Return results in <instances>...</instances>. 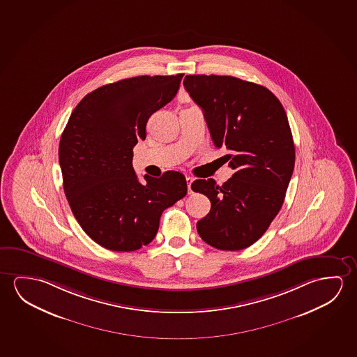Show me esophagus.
<instances>
[{
  "instance_id": "34e87169",
  "label": "esophagus",
  "mask_w": 357,
  "mask_h": 357,
  "mask_svg": "<svg viewBox=\"0 0 357 357\" xmlns=\"http://www.w3.org/2000/svg\"><path fill=\"white\" fill-rule=\"evenodd\" d=\"M192 176H187L188 192H189V194H192Z\"/></svg>"
}]
</instances>
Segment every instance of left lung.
Segmentation results:
<instances>
[{
	"instance_id": "1",
	"label": "left lung",
	"mask_w": 357,
	"mask_h": 357,
	"mask_svg": "<svg viewBox=\"0 0 357 357\" xmlns=\"http://www.w3.org/2000/svg\"><path fill=\"white\" fill-rule=\"evenodd\" d=\"M183 84L235 170L221 187L214 179L192 181V190L211 203L197 224L199 236L218 250H243L264 235L284 202L296 162L287 114L268 89L238 77L187 75Z\"/></svg>"
}]
</instances>
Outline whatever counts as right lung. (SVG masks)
Instances as JSON below:
<instances>
[{
	"label": "right lung",
	"mask_w": 357,
	"mask_h": 357,
	"mask_svg": "<svg viewBox=\"0 0 357 357\" xmlns=\"http://www.w3.org/2000/svg\"><path fill=\"white\" fill-rule=\"evenodd\" d=\"M183 75L107 84L69 117L59 142L63 187L77 222L100 246L131 252L149 245L162 213L187 195L179 172L146 174L142 184L132 167V149L146 139L147 121L176 96Z\"/></svg>",
	"instance_id": "add662e5"
}]
</instances>
